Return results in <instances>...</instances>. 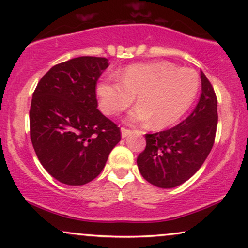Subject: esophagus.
Here are the masks:
<instances>
[{
    "label": "esophagus",
    "instance_id": "esophagus-1",
    "mask_svg": "<svg viewBox=\"0 0 248 248\" xmlns=\"http://www.w3.org/2000/svg\"><path fill=\"white\" fill-rule=\"evenodd\" d=\"M130 134H131L130 129H128V128H124V127L121 128V136L122 137H127L128 135H130Z\"/></svg>",
    "mask_w": 248,
    "mask_h": 248
}]
</instances>
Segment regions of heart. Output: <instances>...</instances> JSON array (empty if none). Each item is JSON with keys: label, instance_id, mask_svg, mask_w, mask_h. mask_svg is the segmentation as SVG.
Here are the masks:
<instances>
[{"label": "heart", "instance_id": "heart-1", "mask_svg": "<svg viewBox=\"0 0 248 248\" xmlns=\"http://www.w3.org/2000/svg\"><path fill=\"white\" fill-rule=\"evenodd\" d=\"M199 75L192 68H180L170 62L136 64L121 77L109 75L97 86L101 108L105 114L124 111L137 95V105L128 121L165 128L180 120L198 96Z\"/></svg>", "mask_w": 248, "mask_h": 248}]
</instances>
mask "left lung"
Here are the masks:
<instances>
[{"label": "left lung", "mask_w": 248, "mask_h": 248, "mask_svg": "<svg viewBox=\"0 0 248 248\" xmlns=\"http://www.w3.org/2000/svg\"><path fill=\"white\" fill-rule=\"evenodd\" d=\"M202 78V96L193 112L177 126L145 134L146 146L137 156L142 176L153 186L170 189L192 177L214 145L217 128V98L214 88Z\"/></svg>", "instance_id": "1"}]
</instances>
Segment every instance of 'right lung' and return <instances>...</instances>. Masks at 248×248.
I'll use <instances>...</instances> for the list:
<instances>
[{"instance_id": "obj_1", "label": "right lung", "mask_w": 248, "mask_h": 248, "mask_svg": "<svg viewBox=\"0 0 248 248\" xmlns=\"http://www.w3.org/2000/svg\"><path fill=\"white\" fill-rule=\"evenodd\" d=\"M104 57L82 56L55 65L39 81L30 109V134L41 165L67 186L101 174L121 131L97 108Z\"/></svg>"}]
</instances>
